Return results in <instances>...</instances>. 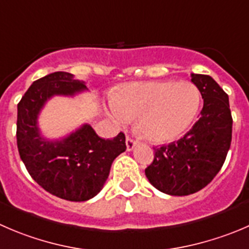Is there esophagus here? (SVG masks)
Masks as SVG:
<instances>
[{
	"mask_svg": "<svg viewBox=\"0 0 249 249\" xmlns=\"http://www.w3.org/2000/svg\"><path fill=\"white\" fill-rule=\"evenodd\" d=\"M125 142H126V149H127V151H132V149L135 148V146H136V143H137V142L135 141L134 139H131V137H129V136L126 137Z\"/></svg>",
	"mask_w": 249,
	"mask_h": 249,
	"instance_id": "obj_1",
	"label": "esophagus"
}]
</instances>
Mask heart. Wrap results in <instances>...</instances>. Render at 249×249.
<instances>
[{
    "label": "heart",
    "instance_id": "obj_1",
    "mask_svg": "<svg viewBox=\"0 0 249 249\" xmlns=\"http://www.w3.org/2000/svg\"><path fill=\"white\" fill-rule=\"evenodd\" d=\"M201 93L191 81L131 83L110 101V112L120 123L136 118L137 130L153 143L180 137L196 118Z\"/></svg>",
    "mask_w": 249,
    "mask_h": 249
}]
</instances>
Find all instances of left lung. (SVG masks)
<instances>
[{"label": "left lung", "mask_w": 249, "mask_h": 249, "mask_svg": "<svg viewBox=\"0 0 249 249\" xmlns=\"http://www.w3.org/2000/svg\"><path fill=\"white\" fill-rule=\"evenodd\" d=\"M203 98L199 119L182 139L154 147L144 174L160 192L187 196L206 187L220 171L232 136L229 96L209 75L191 74Z\"/></svg>", "instance_id": "left-lung-1"}]
</instances>
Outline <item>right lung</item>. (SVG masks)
Returning <instances> with one entry per match:
<instances>
[{
    "mask_svg": "<svg viewBox=\"0 0 249 249\" xmlns=\"http://www.w3.org/2000/svg\"><path fill=\"white\" fill-rule=\"evenodd\" d=\"M85 90L84 81L55 71L34 81L18 103L17 144L26 170L43 190L73 202L95 197L108 178L113 160L126 149L123 132L105 140L89 124L60 140H47L40 134L38 114L51 97Z\"/></svg>",
    "mask_w": 249,
    "mask_h": 249,
    "instance_id": "right-lung-1",
    "label": "right lung"
}]
</instances>
